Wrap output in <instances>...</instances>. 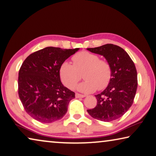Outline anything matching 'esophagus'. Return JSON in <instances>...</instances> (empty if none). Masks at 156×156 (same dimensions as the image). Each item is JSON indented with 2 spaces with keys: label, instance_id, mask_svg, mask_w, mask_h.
<instances>
[{
  "label": "esophagus",
  "instance_id": "34e87169",
  "mask_svg": "<svg viewBox=\"0 0 156 156\" xmlns=\"http://www.w3.org/2000/svg\"><path fill=\"white\" fill-rule=\"evenodd\" d=\"M75 97L76 98H84V97H86V95H82V94H80V93H76L75 94Z\"/></svg>",
  "mask_w": 156,
  "mask_h": 156
}]
</instances>
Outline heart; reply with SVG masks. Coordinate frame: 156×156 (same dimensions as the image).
Here are the masks:
<instances>
[{
	"label": "heart",
	"instance_id": "1",
	"mask_svg": "<svg viewBox=\"0 0 156 156\" xmlns=\"http://www.w3.org/2000/svg\"><path fill=\"white\" fill-rule=\"evenodd\" d=\"M72 60L73 65L66 61L59 68L60 76L65 86L74 88L83 74L85 81L76 87L80 91L92 93L107 87L112 77V66L108 61L88 51L79 52Z\"/></svg>",
	"mask_w": 156,
	"mask_h": 156
}]
</instances>
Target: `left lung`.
<instances>
[{
  "instance_id": "obj_1",
  "label": "left lung",
  "mask_w": 156,
  "mask_h": 156,
  "mask_svg": "<svg viewBox=\"0 0 156 156\" xmlns=\"http://www.w3.org/2000/svg\"><path fill=\"white\" fill-rule=\"evenodd\" d=\"M87 49L104 56L112 69L111 81L102 93L95 95L97 105L88 109V113L105 122L121 118L133 105L137 88L135 63L125 50L113 44Z\"/></svg>"
}]
</instances>
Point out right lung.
Listing matches in <instances>:
<instances>
[{
  "label": "right lung",
  "instance_id": "right-lung-1",
  "mask_svg": "<svg viewBox=\"0 0 156 156\" xmlns=\"http://www.w3.org/2000/svg\"><path fill=\"white\" fill-rule=\"evenodd\" d=\"M79 48L48 47L30 54L19 71L18 93L28 115L41 123L63 118L75 93L62 84L59 68Z\"/></svg>",
  "mask_w": 156,
  "mask_h": 156
}]
</instances>
